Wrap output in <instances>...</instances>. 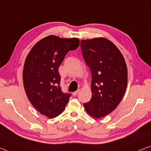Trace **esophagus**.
Instances as JSON below:
<instances>
[{"label":"esophagus","instance_id":"obj_1","mask_svg":"<svg viewBox=\"0 0 151 151\" xmlns=\"http://www.w3.org/2000/svg\"><path fill=\"white\" fill-rule=\"evenodd\" d=\"M78 93H79V90H77V91H76L73 92V95H74V96H76V95H77Z\"/></svg>","mask_w":151,"mask_h":151}]
</instances>
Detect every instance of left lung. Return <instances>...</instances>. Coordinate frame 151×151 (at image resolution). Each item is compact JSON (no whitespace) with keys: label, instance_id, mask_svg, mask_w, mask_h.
Masks as SVG:
<instances>
[{"label":"left lung","instance_id":"1","mask_svg":"<svg viewBox=\"0 0 151 151\" xmlns=\"http://www.w3.org/2000/svg\"><path fill=\"white\" fill-rule=\"evenodd\" d=\"M81 47L91 72L92 97L83 105L88 114L99 118L122 101L127 87V66L118 47L106 38L81 40Z\"/></svg>","mask_w":151,"mask_h":151}]
</instances>
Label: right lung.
<instances>
[{"instance_id": "obj_1", "label": "right lung", "mask_w": 151, "mask_h": 151, "mask_svg": "<svg viewBox=\"0 0 151 151\" xmlns=\"http://www.w3.org/2000/svg\"><path fill=\"white\" fill-rule=\"evenodd\" d=\"M78 46L77 38L49 35L38 42L26 58L23 72L25 93L35 108L50 118L63 113L71 96L62 91L58 68L66 54Z\"/></svg>"}]
</instances>
